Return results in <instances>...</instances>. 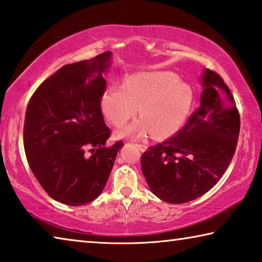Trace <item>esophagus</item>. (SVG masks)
<instances>
[{
	"label": "esophagus",
	"mask_w": 262,
	"mask_h": 262,
	"mask_svg": "<svg viewBox=\"0 0 262 262\" xmlns=\"http://www.w3.org/2000/svg\"><path fill=\"white\" fill-rule=\"evenodd\" d=\"M135 145H136L137 148H139V149L141 150V151H145V150L148 149L147 145H145V144H142V143H136Z\"/></svg>",
	"instance_id": "1"
}]
</instances>
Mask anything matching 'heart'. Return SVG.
<instances>
[{"label":"heart","instance_id":"obj_1","mask_svg":"<svg viewBox=\"0 0 262 262\" xmlns=\"http://www.w3.org/2000/svg\"><path fill=\"white\" fill-rule=\"evenodd\" d=\"M193 90L176 74L164 70L128 76L122 86L112 85L101 96L100 106L114 126H122L136 114L140 120L117 132L120 137L156 139L173 135L187 120L193 105Z\"/></svg>","mask_w":262,"mask_h":262}]
</instances>
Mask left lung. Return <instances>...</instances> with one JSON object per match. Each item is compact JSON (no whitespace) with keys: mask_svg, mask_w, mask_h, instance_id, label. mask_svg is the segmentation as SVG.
Returning <instances> with one entry per match:
<instances>
[{"mask_svg":"<svg viewBox=\"0 0 262 262\" xmlns=\"http://www.w3.org/2000/svg\"><path fill=\"white\" fill-rule=\"evenodd\" d=\"M199 107L186 125L141 157L142 173L161 200L185 203L217 184L236 151L241 118L223 79L206 69Z\"/></svg>","mask_w":262,"mask_h":262,"instance_id":"8db88e82","label":"left lung"}]
</instances>
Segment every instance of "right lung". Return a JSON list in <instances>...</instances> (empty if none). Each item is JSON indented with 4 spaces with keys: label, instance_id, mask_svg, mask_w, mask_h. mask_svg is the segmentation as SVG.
I'll return each mask as SVG.
<instances>
[{
    "label": "right lung",
    "instance_id": "add662e5",
    "mask_svg": "<svg viewBox=\"0 0 262 262\" xmlns=\"http://www.w3.org/2000/svg\"><path fill=\"white\" fill-rule=\"evenodd\" d=\"M112 53L66 64L31 97L24 149L31 171L52 199L84 206L103 192L122 142L106 147L111 130L100 110Z\"/></svg>",
    "mask_w": 262,
    "mask_h": 262
}]
</instances>
